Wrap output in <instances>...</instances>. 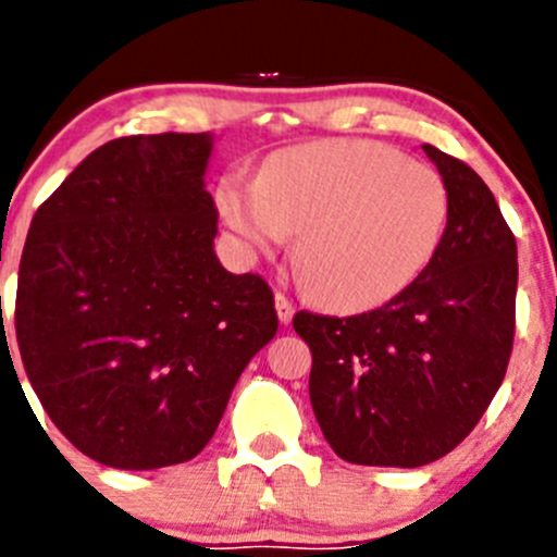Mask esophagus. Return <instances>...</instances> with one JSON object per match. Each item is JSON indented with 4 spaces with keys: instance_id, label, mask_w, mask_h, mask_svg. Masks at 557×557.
Listing matches in <instances>:
<instances>
[{
    "instance_id": "esophagus-1",
    "label": "esophagus",
    "mask_w": 557,
    "mask_h": 557,
    "mask_svg": "<svg viewBox=\"0 0 557 557\" xmlns=\"http://www.w3.org/2000/svg\"><path fill=\"white\" fill-rule=\"evenodd\" d=\"M276 311H278L281 324H289L292 317H295V302H292L284 292H276Z\"/></svg>"
}]
</instances>
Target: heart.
Returning a JSON list of instances; mask_svg holds the SVG:
<instances>
[{
    "mask_svg": "<svg viewBox=\"0 0 557 557\" xmlns=\"http://www.w3.org/2000/svg\"><path fill=\"white\" fill-rule=\"evenodd\" d=\"M216 206L255 251L300 233L297 268L333 311H368L409 289L436 257L449 213L442 175L376 140L284 148L257 181L227 175Z\"/></svg>",
    "mask_w": 557,
    "mask_h": 557,
    "instance_id": "b5f03b06",
    "label": "heart"
}]
</instances>
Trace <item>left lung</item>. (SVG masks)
Instances as JSON below:
<instances>
[{"mask_svg":"<svg viewBox=\"0 0 557 557\" xmlns=\"http://www.w3.org/2000/svg\"><path fill=\"white\" fill-rule=\"evenodd\" d=\"M422 148L449 200L431 265L382 308L292 319L313 357V414L346 463L417 468L444 458L482 420L509 366L515 235L466 162Z\"/></svg>","mask_w":557,"mask_h":557,"instance_id":"left-lung-1","label":"left lung"}]
</instances>
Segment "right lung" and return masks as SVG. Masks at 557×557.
<instances>
[{"instance_id":"add662e5","label":"right lung","mask_w":557,"mask_h":557,"mask_svg":"<svg viewBox=\"0 0 557 557\" xmlns=\"http://www.w3.org/2000/svg\"><path fill=\"white\" fill-rule=\"evenodd\" d=\"M208 132L115 137L37 208L15 295L24 371L97 463H186L276 335L271 286L213 251Z\"/></svg>"}]
</instances>
